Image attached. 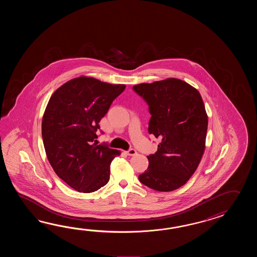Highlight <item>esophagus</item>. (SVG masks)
I'll return each instance as SVG.
<instances>
[{
	"label": "esophagus",
	"instance_id": "1",
	"mask_svg": "<svg viewBox=\"0 0 257 257\" xmlns=\"http://www.w3.org/2000/svg\"><path fill=\"white\" fill-rule=\"evenodd\" d=\"M126 153L128 155V156H135V155H137L136 150H134V149H131V150H128Z\"/></svg>",
	"mask_w": 257,
	"mask_h": 257
}]
</instances>
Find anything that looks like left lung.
Segmentation results:
<instances>
[{"mask_svg": "<svg viewBox=\"0 0 257 257\" xmlns=\"http://www.w3.org/2000/svg\"><path fill=\"white\" fill-rule=\"evenodd\" d=\"M133 90L149 104V133L161 141L139 179L156 191L175 190L194 175L205 152L208 115L202 97L176 78L140 83Z\"/></svg>", "mask_w": 257, "mask_h": 257, "instance_id": "left-lung-1", "label": "left lung"}]
</instances>
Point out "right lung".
<instances>
[{"label":"right lung","instance_id":"right-lung-1","mask_svg":"<svg viewBox=\"0 0 257 257\" xmlns=\"http://www.w3.org/2000/svg\"><path fill=\"white\" fill-rule=\"evenodd\" d=\"M126 88L93 77L71 79L55 91L44 112L42 138L56 175L81 193L105 186L120 151L93 143L99 122Z\"/></svg>","mask_w":257,"mask_h":257}]
</instances>
